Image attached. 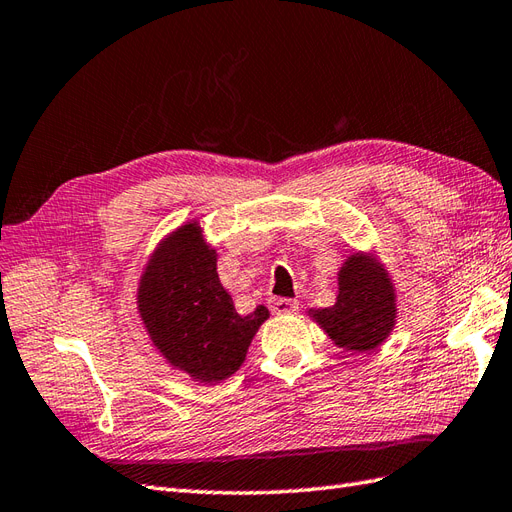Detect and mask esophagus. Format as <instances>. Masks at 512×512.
Returning a JSON list of instances; mask_svg holds the SVG:
<instances>
[{"mask_svg": "<svg viewBox=\"0 0 512 512\" xmlns=\"http://www.w3.org/2000/svg\"><path fill=\"white\" fill-rule=\"evenodd\" d=\"M297 302L295 299H289V297H278V299H273L271 302V310L276 315H289V313H295L297 310Z\"/></svg>", "mask_w": 512, "mask_h": 512, "instance_id": "1", "label": "esophagus"}]
</instances>
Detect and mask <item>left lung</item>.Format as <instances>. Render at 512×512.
Segmentation results:
<instances>
[{
    "label": "left lung",
    "mask_w": 512,
    "mask_h": 512,
    "mask_svg": "<svg viewBox=\"0 0 512 512\" xmlns=\"http://www.w3.org/2000/svg\"><path fill=\"white\" fill-rule=\"evenodd\" d=\"M310 315L339 347L369 352L395 326L391 278L376 260L354 254L339 271V295L334 306L313 310Z\"/></svg>",
    "instance_id": "obj_1"
}]
</instances>
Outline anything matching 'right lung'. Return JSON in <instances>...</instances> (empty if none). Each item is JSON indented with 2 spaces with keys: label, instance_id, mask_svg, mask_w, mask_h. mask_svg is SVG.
<instances>
[{
  "label": "right lung",
  "instance_id": "1",
  "mask_svg": "<svg viewBox=\"0 0 512 512\" xmlns=\"http://www.w3.org/2000/svg\"><path fill=\"white\" fill-rule=\"evenodd\" d=\"M139 313L154 345L193 380L217 382L243 365L265 306L239 315L217 276V254L197 223H186L149 260L139 284Z\"/></svg>",
  "mask_w": 512,
  "mask_h": 512
}]
</instances>
